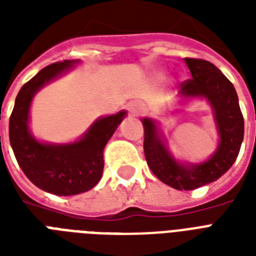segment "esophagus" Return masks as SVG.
<instances>
[{"instance_id":"esophagus-1","label":"esophagus","mask_w":256,"mask_h":256,"mask_svg":"<svg viewBox=\"0 0 256 256\" xmlns=\"http://www.w3.org/2000/svg\"><path fill=\"white\" fill-rule=\"evenodd\" d=\"M128 112L132 116H140V114L144 112V104H140V102H132V104H128Z\"/></svg>"}]
</instances>
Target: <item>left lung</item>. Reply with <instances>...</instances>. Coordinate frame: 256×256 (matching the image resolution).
Wrapping results in <instances>:
<instances>
[{
	"label": "left lung",
	"mask_w": 256,
	"mask_h": 256,
	"mask_svg": "<svg viewBox=\"0 0 256 256\" xmlns=\"http://www.w3.org/2000/svg\"><path fill=\"white\" fill-rule=\"evenodd\" d=\"M190 80L179 85L182 98H206L214 114L219 144L200 164H180L171 156L166 140L152 118H144V156L156 178L176 190H195L220 178L236 160L244 136V120L234 85L211 62L184 58Z\"/></svg>",
	"instance_id": "left-lung-1"
}]
</instances>
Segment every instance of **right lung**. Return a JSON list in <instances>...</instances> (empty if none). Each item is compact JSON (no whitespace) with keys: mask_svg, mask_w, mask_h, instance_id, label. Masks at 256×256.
Wrapping results in <instances>:
<instances>
[{"mask_svg":"<svg viewBox=\"0 0 256 256\" xmlns=\"http://www.w3.org/2000/svg\"><path fill=\"white\" fill-rule=\"evenodd\" d=\"M65 60L46 66L22 86L9 120V140L20 168L30 182L50 194L69 196L88 191L104 171V148L126 112L100 116L76 142L48 144L32 134L29 112L34 96L80 64Z\"/></svg>","mask_w":256,"mask_h":256,"instance_id":"obj_1","label":"right lung"}]
</instances>
